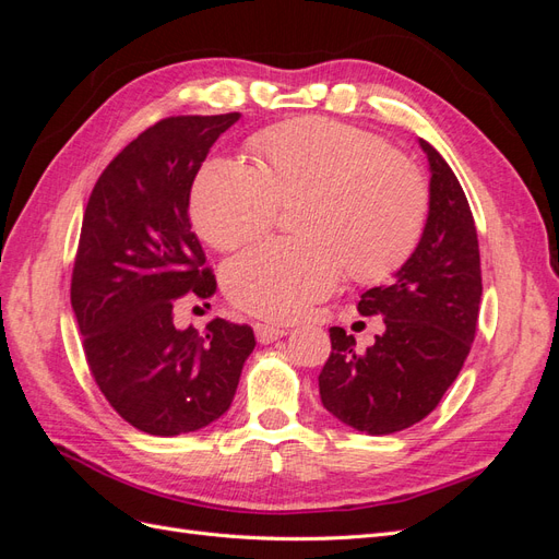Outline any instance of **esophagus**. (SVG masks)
<instances>
[{"label":"esophagus","instance_id":"1","mask_svg":"<svg viewBox=\"0 0 559 559\" xmlns=\"http://www.w3.org/2000/svg\"><path fill=\"white\" fill-rule=\"evenodd\" d=\"M253 331H257L259 343H263V345L275 343V341H280L282 335H286V329L277 326V324H257V326H253Z\"/></svg>","mask_w":559,"mask_h":559}]
</instances>
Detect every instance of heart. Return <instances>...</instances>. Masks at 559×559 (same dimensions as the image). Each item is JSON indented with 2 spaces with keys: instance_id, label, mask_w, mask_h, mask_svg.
Returning <instances> with one entry per match:
<instances>
[{
  "instance_id": "heart-1",
  "label": "heart",
  "mask_w": 559,
  "mask_h": 559,
  "mask_svg": "<svg viewBox=\"0 0 559 559\" xmlns=\"http://www.w3.org/2000/svg\"><path fill=\"white\" fill-rule=\"evenodd\" d=\"M259 167L214 158L191 193L195 230L216 249L259 238L277 202L294 205L298 240H270L235 257L224 289L235 306L289 321L341 284L392 275L419 240L427 186L392 146L331 118H300L253 140Z\"/></svg>"
}]
</instances>
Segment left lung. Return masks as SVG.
<instances>
[{"label":"left lung","mask_w":559,"mask_h":559,"mask_svg":"<svg viewBox=\"0 0 559 559\" xmlns=\"http://www.w3.org/2000/svg\"><path fill=\"white\" fill-rule=\"evenodd\" d=\"M429 160V214L421 238L386 286L361 294L364 317L382 314L384 333L357 349L331 326V357L319 373L324 408L370 433L403 431L425 419L460 376L476 335L483 280L468 200L443 156L419 138Z\"/></svg>","instance_id":"left-lung-1"}]
</instances>
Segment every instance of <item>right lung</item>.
<instances>
[{"label": "right lung", "mask_w": 559, "mask_h": 559, "mask_svg": "<svg viewBox=\"0 0 559 559\" xmlns=\"http://www.w3.org/2000/svg\"><path fill=\"white\" fill-rule=\"evenodd\" d=\"M240 114L173 116L144 130L97 179L83 214L72 308L111 408L151 436L198 431L233 403L251 354L247 324H175L177 302L216 292L191 230V186Z\"/></svg>", "instance_id": "1"}]
</instances>
